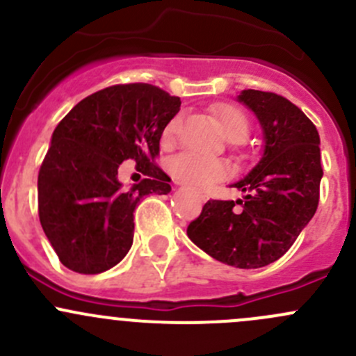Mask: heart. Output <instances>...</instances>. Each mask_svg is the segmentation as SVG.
<instances>
[{
  "instance_id": "b5f03b06",
  "label": "heart",
  "mask_w": 356,
  "mask_h": 356,
  "mask_svg": "<svg viewBox=\"0 0 356 356\" xmlns=\"http://www.w3.org/2000/svg\"><path fill=\"white\" fill-rule=\"evenodd\" d=\"M213 115L220 120L229 141L243 143L248 138V134H250V120H248L246 113L239 106L231 105V103H220V105L213 106ZM179 131H181V117L175 115L165 125L163 132H161V141L165 145H170L177 138ZM168 170L174 175L175 181L200 189L210 188L211 184L222 181L229 174L227 165L222 160L200 155V153L195 152L179 153V155L170 158Z\"/></svg>"
}]
</instances>
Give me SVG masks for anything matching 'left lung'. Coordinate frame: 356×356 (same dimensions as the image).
<instances>
[{
  "label": "left lung",
  "mask_w": 356,
  "mask_h": 356,
  "mask_svg": "<svg viewBox=\"0 0 356 356\" xmlns=\"http://www.w3.org/2000/svg\"><path fill=\"white\" fill-rule=\"evenodd\" d=\"M239 102L260 120L264 156L234 184L245 198L207 201L188 236L222 264L258 268L279 260L317 211L321 138L314 122L284 96L246 89Z\"/></svg>",
  "instance_id": "8db88e82"
}]
</instances>
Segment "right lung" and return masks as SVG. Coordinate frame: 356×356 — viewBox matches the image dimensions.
<instances>
[{
	"label": "right lung",
	"mask_w": 356,
	"mask_h": 356,
	"mask_svg": "<svg viewBox=\"0 0 356 356\" xmlns=\"http://www.w3.org/2000/svg\"><path fill=\"white\" fill-rule=\"evenodd\" d=\"M179 110L181 99L156 86L117 84L79 102L56 125L39 168L38 211L67 268L99 274L131 250L136 204L172 189L156 158L161 132ZM125 159L147 175L129 192L118 182Z\"/></svg>",
	"instance_id": "1"
}]
</instances>
